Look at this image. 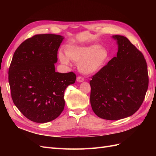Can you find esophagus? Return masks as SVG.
Returning a JSON list of instances; mask_svg holds the SVG:
<instances>
[{
  "label": "esophagus",
  "mask_w": 156,
  "mask_h": 156,
  "mask_svg": "<svg viewBox=\"0 0 156 156\" xmlns=\"http://www.w3.org/2000/svg\"><path fill=\"white\" fill-rule=\"evenodd\" d=\"M77 81L78 82H83L84 81V79L81 76H78L77 78Z\"/></svg>",
  "instance_id": "obj_1"
}]
</instances>
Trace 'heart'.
Instances as JSON below:
<instances>
[{"label": "heart", "mask_w": 156, "mask_h": 156, "mask_svg": "<svg viewBox=\"0 0 156 156\" xmlns=\"http://www.w3.org/2000/svg\"><path fill=\"white\" fill-rule=\"evenodd\" d=\"M66 55L69 60L79 64V71L86 75L98 72L109 58L108 50L98 45H70L66 49ZM59 58L62 63H69L68 59L63 53H59Z\"/></svg>", "instance_id": "obj_1"}]
</instances>
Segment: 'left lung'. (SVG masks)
Listing matches in <instances>:
<instances>
[{
    "label": "left lung",
    "mask_w": 156,
    "mask_h": 156,
    "mask_svg": "<svg viewBox=\"0 0 156 156\" xmlns=\"http://www.w3.org/2000/svg\"><path fill=\"white\" fill-rule=\"evenodd\" d=\"M112 37L119 45L117 56L92 77L90 104L101 119L116 120L139 110L149 79L143 54L126 37Z\"/></svg>",
    "instance_id": "obj_1"
}]
</instances>
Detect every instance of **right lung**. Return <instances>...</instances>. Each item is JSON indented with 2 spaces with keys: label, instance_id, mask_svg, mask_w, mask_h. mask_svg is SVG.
Returning a JSON list of instances; mask_svg holds the SVG:
<instances>
[{
  "label": "right lung",
  "instance_id": "right-lung-1",
  "mask_svg": "<svg viewBox=\"0 0 156 156\" xmlns=\"http://www.w3.org/2000/svg\"><path fill=\"white\" fill-rule=\"evenodd\" d=\"M63 36L36 34L27 39L13 54L8 81L13 103L22 114L37 123L56 119L64 110V90L76 80L73 72H55Z\"/></svg>",
  "mask_w": 156,
  "mask_h": 156
}]
</instances>
